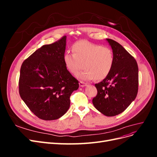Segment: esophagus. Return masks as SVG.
Segmentation results:
<instances>
[{"instance_id":"1","label":"esophagus","mask_w":157,"mask_h":157,"mask_svg":"<svg viewBox=\"0 0 157 157\" xmlns=\"http://www.w3.org/2000/svg\"><path fill=\"white\" fill-rule=\"evenodd\" d=\"M86 85H87L86 83H85V82H82V81H80V82H79V86H80V87H84V86H86Z\"/></svg>"}]
</instances>
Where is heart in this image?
<instances>
[{"instance_id":"obj_1","label":"heart","mask_w":157,"mask_h":157,"mask_svg":"<svg viewBox=\"0 0 157 157\" xmlns=\"http://www.w3.org/2000/svg\"><path fill=\"white\" fill-rule=\"evenodd\" d=\"M73 53L66 52L63 61L68 71L77 74L80 79L92 80H101L110 73L114 63L113 51L108 47L92 43L86 40H80L73 45Z\"/></svg>"}]
</instances>
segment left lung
<instances>
[{"mask_svg":"<svg viewBox=\"0 0 157 157\" xmlns=\"http://www.w3.org/2000/svg\"><path fill=\"white\" fill-rule=\"evenodd\" d=\"M114 55L113 68L101 82L92 103L97 110L107 117L124 111L134 100L138 91V66L131 54L117 42L107 39Z\"/></svg>","mask_w":157,"mask_h":157,"instance_id":"left-lung-1","label":"left lung"}]
</instances>
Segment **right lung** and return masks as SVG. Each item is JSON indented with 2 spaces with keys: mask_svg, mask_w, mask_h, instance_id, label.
Listing matches in <instances>:
<instances>
[{
  "mask_svg": "<svg viewBox=\"0 0 157 157\" xmlns=\"http://www.w3.org/2000/svg\"><path fill=\"white\" fill-rule=\"evenodd\" d=\"M66 36L42 46L23 61L19 93L31 111L44 121L58 119L70 107V96L78 88L63 61Z\"/></svg>",
  "mask_w": 157,
  "mask_h": 157,
  "instance_id": "obj_1",
  "label": "right lung"
}]
</instances>
